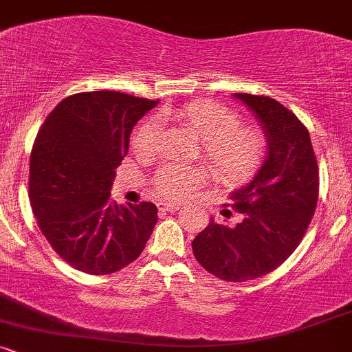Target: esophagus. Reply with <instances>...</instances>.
<instances>
[{"instance_id": "1", "label": "esophagus", "mask_w": 352, "mask_h": 352, "mask_svg": "<svg viewBox=\"0 0 352 352\" xmlns=\"http://www.w3.org/2000/svg\"><path fill=\"white\" fill-rule=\"evenodd\" d=\"M159 205V210L160 212H175V210H179L182 205L180 204H167V201H160Z\"/></svg>"}]
</instances>
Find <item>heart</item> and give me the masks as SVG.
I'll return each mask as SVG.
<instances>
[{
	"label": "heart",
	"mask_w": 352,
	"mask_h": 352,
	"mask_svg": "<svg viewBox=\"0 0 352 352\" xmlns=\"http://www.w3.org/2000/svg\"><path fill=\"white\" fill-rule=\"evenodd\" d=\"M168 120L187 125L201 137V152L217 179L227 184L252 180L268 153V139L261 129L241 124L236 112L213 100H192L164 112ZM157 120L147 117L132 134V147L140 155L155 148ZM210 177L205 165L165 164L152 179L153 192L168 200L188 199Z\"/></svg>",
	"instance_id": "heart-1"
}]
</instances>
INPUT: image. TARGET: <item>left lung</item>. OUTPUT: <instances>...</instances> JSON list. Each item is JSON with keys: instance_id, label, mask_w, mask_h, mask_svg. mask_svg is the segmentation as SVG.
<instances>
[{"instance_id": "left-lung-1", "label": "left lung", "mask_w": 352, "mask_h": 352, "mask_svg": "<svg viewBox=\"0 0 352 352\" xmlns=\"http://www.w3.org/2000/svg\"><path fill=\"white\" fill-rule=\"evenodd\" d=\"M260 119L268 157L246 187L228 197L235 227H208L193 238L197 261L225 281H248L278 268L301 243L318 205L319 170L306 125L268 96L235 94Z\"/></svg>"}]
</instances>
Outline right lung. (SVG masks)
Listing matches in <instances>:
<instances>
[{
  "label": "right lung",
  "instance_id": "obj_1",
  "mask_svg": "<svg viewBox=\"0 0 352 352\" xmlns=\"http://www.w3.org/2000/svg\"><path fill=\"white\" fill-rule=\"evenodd\" d=\"M157 102L117 91L79 92L60 100L36 135L31 208L52 250L79 272H119L152 235L155 205H117L111 187L132 127Z\"/></svg>",
  "mask_w": 352,
  "mask_h": 352
}]
</instances>
